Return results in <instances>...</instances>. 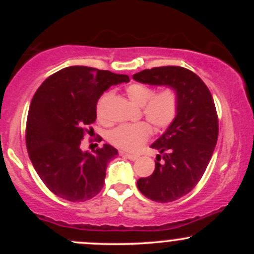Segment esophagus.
Returning a JSON list of instances; mask_svg holds the SVG:
<instances>
[{
    "label": "esophagus",
    "instance_id": "1",
    "mask_svg": "<svg viewBox=\"0 0 254 254\" xmlns=\"http://www.w3.org/2000/svg\"><path fill=\"white\" fill-rule=\"evenodd\" d=\"M121 155L127 157V159L131 160V161H135V160L138 159V155H131V154H127V153H123V151H121Z\"/></svg>",
    "mask_w": 254,
    "mask_h": 254
}]
</instances>
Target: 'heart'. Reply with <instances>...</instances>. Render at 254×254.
<instances>
[{
	"mask_svg": "<svg viewBox=\"0 0 254 254\" xmlns=\"http://www.w3.org/2000/svg\"><path fill=\"white\" fill-rule=\"evenodd\" d=\"M127 98L136 106H143L144 117L157 130L167 129L177 118L179 99L173 89L166 88L154 94L150 87L142 83H132L127 88ZM98 117L101 119L98 107ZM151 127L147 122L124 124L115 127L109 133V142L125 151H137L149 139Z\"/></svg>",
	"mask_w": 254,
	"mask_h": 254,
	"instance_id": "b5f03b06",
	"label": "heart"
}]
</instances>
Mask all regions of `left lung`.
I'll return each instance as SVG.
<instances>
[{
    "mask_svg": "<svg viewBox=\"0 0 254 254\" xmlns=\"http://www.w3.org/2000/svg\"><path fill=\"white\" fill-rule=\"evenodd\" d=\"M132 78L141 83L171 87L179 99L177 118L150 145L160 153L155 170L151 176L137 180V188L147 198L160 203L173 202L197 185L210 162L218 136L214 99L202 78L183 66L145 69Z\"/></svg>",
    "mask_w": 254,
    "mask_h": 254,
    "instance_id": "8db88e82",
    "label": "left lung"
}]
</instances>
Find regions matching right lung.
Here are the masks:
<instances>
[{
    "label": "right lung",
    "mask_w": 254,
    "mask_h": 254,
    "mask_svg": "<svg viewBox=\"0 0 254 254\" xmlns=\"http://www.w3.org/2000/svg\"><path fill=\"white\" fill-rule=\"evenodd\" d=\"M129 81L127 75L72 65L52 74L34 93L26 147L34 170L52 193L84 202L104 188L107 164L118 150L106 143L93 153L82 151L81 141L93 131L89 127L97 119L101 94Z\"/></svg>",
    "instance_id": "right-lung-1"
}]
</instances>
